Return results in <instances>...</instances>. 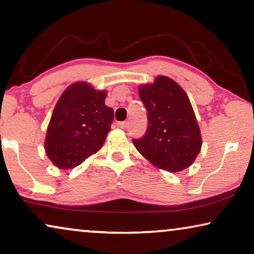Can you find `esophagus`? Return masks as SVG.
<instances>
[{"mask_svg":"<svg viewBox=\"0 0 254 254\" xmlns=\"http://www.w3.org/2000/svg\"><path fill=\"white\" fill-rule=\"evenodd\" d=\"M117 127L121 128H126L127 127V122H119L117 123Z\"/></svg>","mask_w":254,"mask_h":254,"instance_id":"1","label":"esophagus"}]
</instances>
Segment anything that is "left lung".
<instances>
[{"mask_svg": "<svg viewBox=\"0 0 254 254\" xmlns=\"http://www.w3.org/2000/svg\"><path fill=\"white\" fill-rule=\"evenodd\" d=\"M147 110L148 127L142 138L133 139L138 152L153 166L178 173L194 162L202 140L190 99L176 81L158 76L139 86Z\"/></svg>", "mask_w": 254, "mask_h": 254, "instance_id": "1", "label": "left lung"}]
</instances>
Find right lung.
Segmentation results:
<instances>
[{"instance_id": "1", "label": "right lung", "mask_w": 254, "mask_h": 254, "mask_svg": "<svg viewBox=\"0 0 254 254\" xmlns=\"http://www.w3.org/2000/svg\"><path fill=\"white\" fill-rule=\"evenodd\" d=\"M106 96L107 91L85 81L70 85L60 96L45 140L46 154L60 169L79 166L102 147L114 120Z\"/></svg>"}]
</instances>
